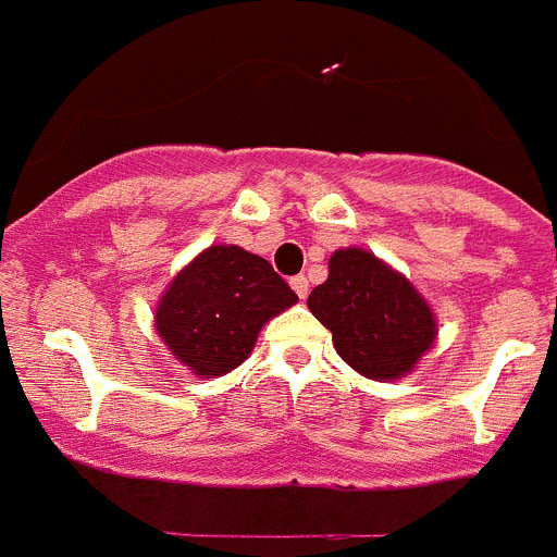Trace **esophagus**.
Wrapping results in <instances>:
<instances>
[{
	"mask_svg": "<svg viewBox=\"0 0 557 557\" xmlns=\"http://www.w3.org/2000/svg\"><path fill=\"white\" fill-rule=\"evenodd\" d=\"M289 287L295 289V293H298V298H307L309 295V282H307V275H295V278H289Z\"/></svg>",
	"mask_w": 557,
	"mask_h": 557,
	"instance_id": "obj_1",
	"label": "esophagus"
}]
</instances>
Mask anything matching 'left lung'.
<instances>
[{"label":"left lung","instance_id":"8db88e82","mask_svg":"<svg viewBox=\"0 0 557 557\" xmlns=\"http://www.w3.org/2000/svg\"><path fill=\"white\" fill-rule=\"evenodd\" d=\"M307 307L332 332L339 357L373 382L412 373L437 339L430 301L366 248L334 250L329 278L312 289Z\"/></svg>","mask_w":557,"mask_h":557}]
</instances>
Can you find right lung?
<instances>
[{
	"mask_svg": "<svg viewBox=\"0 0 557 557\" xmlns=\"http://www.w3.org/2000/svg\"><path fill=\"white\" fill-rule=\"evenodd\" d=\"M295 301L268 259L239 245H211L172 275L152 326L191 376L214 379L243 366L264 323Z\"/></svg>",
	"mask_w": 557,
	"mask_h": 557,
	"instance_id": "right-lung-1",
	"label": "right lung"
}]
</instances>
